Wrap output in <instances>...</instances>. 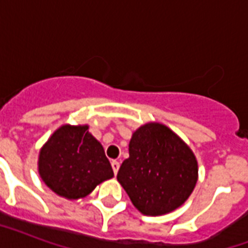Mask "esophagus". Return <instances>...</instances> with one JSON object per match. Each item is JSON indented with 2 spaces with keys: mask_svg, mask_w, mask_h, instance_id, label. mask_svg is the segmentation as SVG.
I'll return each mask as SVG.
<instances>
[{
  "mask_svg": "<svg viewBox=\"0 0 248 248\" xmlns=\"http://www.w3.org/2000/svg\"><path fill=\"white\" fill-rule=\"evenodd\" d=\"M112 167L113 171H114V175H117L118 170H120V162H118V161H112Z\"/></svg>",
  "mask_w": 248,
  "mask_h": 248,
  "instance_id": "1",
  "label": "esophagus"
}]
</instances>
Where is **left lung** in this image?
Returning <instances> with one entry per match:
<instances>
[{
  "mask_svg": "<svg viewBox=\"0 0 248 248\" xmlns=\"http://www.w3.org/2000/svg\"><path fill=\"white\" fill-rule=\"evenodd\" d=\"M117 180L143 215L159 216L185 203L198 180V162L180 136L158 122L132 132Z\"/></svg>",
  "mask_w": 248,
  "mask_h": 248,
  "instance_id": "left-lung-1",
  "label": "left lung"
}]
</instances>
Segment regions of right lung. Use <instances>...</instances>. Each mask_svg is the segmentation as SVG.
<instances>
[{
	"mask_svg": "<svg viewBox=\"0 0 248 248\" xmlns=\"http://www.w3.org/2000/svg\"><path fill=\"white\" fill-rule=\"evenodd\" d=\"M37 166L47 188L67 200L85 198L114 176L104 148L89 131V124L60 126L40 149Z\"/></svg>",
	"mask_w": 248,
	"mask_h": 248,
	"instance_id": "obj_1",
	"label": "right lung"
}]
</instances>
